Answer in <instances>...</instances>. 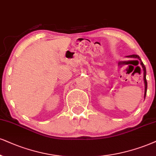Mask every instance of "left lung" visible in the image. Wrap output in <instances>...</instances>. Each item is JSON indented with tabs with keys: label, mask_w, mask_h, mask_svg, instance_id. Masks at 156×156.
Masks as SVG:
<instances>
[{
	"label": "left lung",
	"mask_w": 156,
	"mask_h": 156,
	"mask_svg": "<svg viewBox=\"0 0 156 156\" xmlns=\"http://www.w3.org/2000/svg\"><path fill=\"white\" fill-rule=\"evenodd\" d=\"M127 58H137L138 60L140 61V64H141L142 67H143V80H144V84H145V94H144V98H145V96H146V93H147V80H146V69L145 65L143 64V61H142L139 55H127L126 56ZM139 62V61H138Z\"/></svg>",
	"instance_id": "left-lung-1"
}]
</instances>
